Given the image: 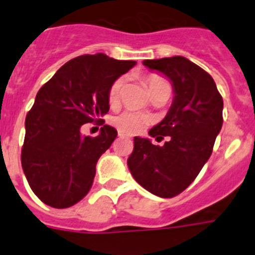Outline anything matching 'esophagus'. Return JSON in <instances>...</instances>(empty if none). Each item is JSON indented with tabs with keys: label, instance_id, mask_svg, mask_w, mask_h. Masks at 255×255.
Wrapping results in <instances>:
<instances>
[{
	"label": "esophagus",
	"instance_id": "34e87169",
	"mask_svg": "<svg viewBox=\"0 0 255 255\" xmlns=\"http://www.w3.org/2000/svg\"><path fill=\"white\" fill-rule=\"evenodd\" d=\"M119 136H120V138H126L128 135H126L125 132H123V131H119Z\"/></svg>",
	"mask_w": 255,
	"mask_h": 255
}]
</instances>
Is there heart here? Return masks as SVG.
<instances>
[{
    "mask_svg": "<svg viewBox=\"0 0 255 255\" xmlns=\"http://www.w3.org/2000/svg\"><path fill=\"white\" fill-rule=\"evenodd\" d=\"M124 82H125V79L123 76H120L110 87V91H108V101H110L111 105L116 103L119 101V98H120ZM147 83L150 94L155 93V92L159 91V89H162L164 87H170V83L164 78L158 75H149L147 78ZM111 121L120 131L126 132V134H135V132L141 131L148 125L149 117L147 115L140 114V112L132 111V110H125L121 114L112 117Z\"/></svg>",
    "mask_w": 255,
    "mask_h": 255,
    "instance_id": "heart-1",
    "label": "heart"
}]
</instances>
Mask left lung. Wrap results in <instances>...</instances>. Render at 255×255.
Returning <instances> with one entry per match:
<instances>
[{"instance_id": "obj_1", "label": "left lung", "mask_w": 255, "mask_h": 255, "mask_svg": "<svg viewBox=\"0 0 255 255\" xmlns=\"http://www.w3.org/2000/svg\"><path fill=\"white\" fill-rule=\"evenodd\" d=\"M144 66L167 76L173 88L172 105L163 120L149 130L162 147L148 138H134L128 158L132 177L149 193L172 198L185 190L209 159L222 128L224 101L215 80L182 56L144 60Z\"/></svg>"}]
</instances>
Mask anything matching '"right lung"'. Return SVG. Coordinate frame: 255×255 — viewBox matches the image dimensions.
Masks as SVG:
<instances>
[{
    "label": "right lung",
    "instance_id": "obj_1",
    "mask_svg": "<svg viewBox=\"0 0 255 255\" xmlns=\"http://www.w3.org/2000/svg\"><path fill=\"white\" fill-rule=\"evenodd\" d=\"M135 61L105 53L70 60L40 88L25 119L21 166L33 193L44 204L67 208L93 185L96 164L111 147L116 129L104 125L100 135L83 137L80 128L110 110L108 91Z\"/></svg>",
    "mask_w": 255,
    "mask_h": 255
}]
</instances>
